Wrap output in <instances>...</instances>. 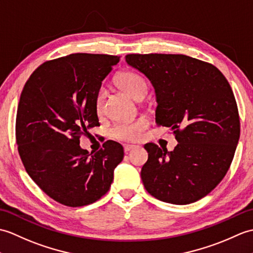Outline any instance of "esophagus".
I'll return each instance as SVG.
<instances>
[{"label": "esophagus", "instance_id": "obj_1", "mask_svg": "<svg viewBox=\"0 0 253 253\" xmlns=\"http://www.w3.org/2000/svg\"><path fill=\"white\" fill-rule=\"evenodd\" d=\"M135 147H136L135 145H128V144L123 145V149H125V153H128V151L134 149Z\"/></svg>", "mask_w": 253, "mask_h": 253}]
</instances>
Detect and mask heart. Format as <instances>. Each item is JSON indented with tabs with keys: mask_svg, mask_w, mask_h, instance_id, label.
<instances>
[{
	"mask_svg": "<svg viewBox=\"0 0 253 253\" xmlns=\"http://www.w3.org/2000/svg\"><path fill=\"white\" fill-rule=\"evenodd\" d=\"M117 85L126 92L134 99H142L147 93V83L144 78L134 71H122L116 77ZM105 89L100 87L95 95L94 106L97 114H100L104 108ZM148 126V121L145 118L130 122H118L112 126L109 134L112 138L123 142H135L142 137L144 131Z\"/></svg>",
	"mask_w": 253,
	"mask_h": 253,
	"instance_id": "1",
	"label": "heart"
}]
</instances>
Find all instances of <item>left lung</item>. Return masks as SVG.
<instances>
[{
  "label": "left lung",
  "instance_id": "obj_1",
  "mask_svg": "<svg viewBox=\"0 0 253 253\" xmlns=\"http://www.w3.org/2000/svg\"><path fill=\"white\" fill-rule=\"evenodd\" d=\"M126 60L153 83L157 126L171 127L178 142L173 151L144 146L146 190L173 205L204 198L225 176L240 135L228 81L215 66L182 54H128Z\"/></svg>",
  "mask_w": 253,
  "mask_h": 253
}]
</instances>
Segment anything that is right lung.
<instances>
[{
    "mask_svg": "<svg viewBox=\"0 0 253 253\" xmlns=\"http://www.w3.org/2000/svg\"><path fill=\"white\" fill-rule=\"evenodd\" d=\"M120 56L78 53L47 60L32 72L20 95L16 142L29 176L67 207L100 199L123 159L122 145L107 141L94 154L80 137L98 126L94 99Z\"/></svg>",
    "mask_w": 253,
    "mask_h": 253,
    "instance_id": "obj_1",
    "label": "right lung"
}]
</instances>
